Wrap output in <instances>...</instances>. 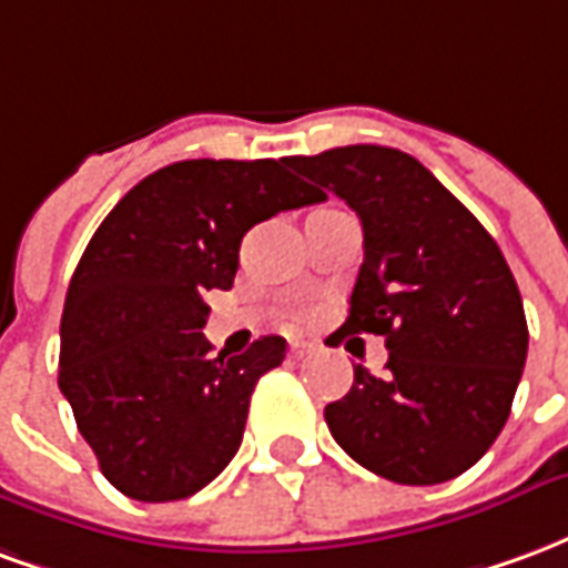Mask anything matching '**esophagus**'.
Returning a JSON list of instances; mask_svg holds the SVG:
<instances>
[{
  "mask_svg": "<svg viewBox=\"0 0 568 568\" xmlns=\"http://www.w3.org/2000/svg\"><path fill=\"white\" fill-rule=\"evenodd\" d=\"M313 349H316V346L307 344V341H292V346H288V353H292V358H304V356H310V353H313Z\"/></svg>",
  "mask_w": 568,
  "mask_h": 568,
  "instance_id": "34e87169",
  "label": "esophagus"
}]
</instances>
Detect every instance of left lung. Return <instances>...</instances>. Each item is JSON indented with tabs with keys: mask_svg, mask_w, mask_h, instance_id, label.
<instances>
[{
	"mask_svg": "<svg viewBox=\"0 0 568 568\" xmlns=\"http://www.w3.org/2000/svg\"><path fill=\"white\" fill-rule=\"evenodd\" d=\"M356 210L365 261L344 334H383L389 362L325 407L334 440L374 475L428 487L499 438L524 374V301L487 227L405 151L346 145L288 158Z\"/></svg>",
	"mask_w": 568,
	"mask_h": 568,
	"instance_id": "1",
	"label": "left lung"
}]
</instances>
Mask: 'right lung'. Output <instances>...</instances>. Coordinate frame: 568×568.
<instances>
[{"instance_id":"1","label":"right lung","mask_w":568,"mask_h":568,"mask_svg":"<svg viewBox=\"0 0 568 568\" xmlns=\"http://www.w3.org/2000/svg\"><path fill=\"white\" fill-rule=\"evenodd\" d=\"M280 161H179L118 200L81 255L60 320V393L105 480L136 501L194 496L234 459L261 374L285 341L212 356V288L271 215L325 200Z\"/></svg>"}]
</instances>
